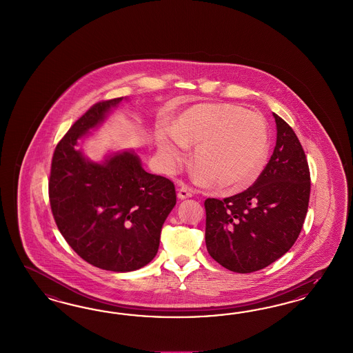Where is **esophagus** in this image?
<instances>
[{"mask_svg":"<svg viewBox=\"0 0 353 353\" xmlns=\"http://www.w3.org/2000/svg\"><path fill=\"white\" fill-rule=\"evenodd\" d=\"M177 196H179L180 199H186V198H192V189H189L188 186H181V188L179 189V192H177Z\"/></svg>","mask_w":353,"mask_h":353,"instance_id":"obj_1","label":"esophagus"}]
</instances>
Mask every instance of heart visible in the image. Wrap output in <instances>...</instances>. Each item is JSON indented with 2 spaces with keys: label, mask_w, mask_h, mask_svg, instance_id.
Returning <instances> with one entry per match:
<instances>
[{
  "label": "heart",
  "mask_w": 353,
  "mask_h": 353,
  "mask_svg": "<svg viewBox=\"0 0 353 353\" xmlns=\"http://www.w3.org/2000/svg\"><path fill=\"white\" fill-rule=\"evenodd\" d=\"M161 164L174 171L196 145L194 163L202 181L221 189H243L256 181L267 164L269 132L265 118L234 103H198L185 110L174 128L157 132Z\"/></svg>",
  "instance_id": "b5f03b06"
}]
</instances>
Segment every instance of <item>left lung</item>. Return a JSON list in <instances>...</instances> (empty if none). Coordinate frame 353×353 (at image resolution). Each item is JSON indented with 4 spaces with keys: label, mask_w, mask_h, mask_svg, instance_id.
<instances>
[{
    "label": "left lung",
    "mask_w": 353,
    "mask_h": 353,
    "mask_svg": "<svg viewBox=\"0 0 353 353\" xmlns=\"http://www.w3.org/2000/svg\"><path fill=\"white\" fill-rule=\"evenodd\" d=\"M273 117L276 148L254 185L223 201L204 202L207 251L236 273L256 272L283 256L298 239L308 211L305 152L289 124Z\"/></svg>",
    "instance_id": "obj_1"
}]
</instances>
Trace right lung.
I'll list each match as a JSON object with an SVG mask.
<instances>
[{
	"label": "right lung",
	"instance_id": "right-lung-1",
	"mask_svg": "<svg viewBox=\"0 0 353 353\" xmlns=\"http://www.w3.org/2000/svg\"><path fill=\"white\" fill-rule=\"evenodd\" d=\"M124 97L98 102L68 129L54 150L49 199L55 224L86 263L132 272L155 257L161 226L176 204L171 180L142 168L132 150L96 163L77 141L99 127Z\"/></svg>",
	"mask_w": 353,
	"mask_h": 353
}]
</instances>
